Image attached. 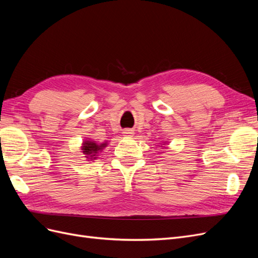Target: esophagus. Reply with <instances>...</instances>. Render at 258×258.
<instances>
[{
  "label": "esophagus",
  "instance_id": "esophagus-1",
  "mask_svg": "<svg viewBox=\"0 0 258 258\" xmlns=\"http://www.w3.org/2000/svg\"><path fill=\"white\" fill-rule=\"evenodd\" d=\"M132 134H134V132H132V130H129V129L123 131V135H126V136H131Z\"/></svg>",
  "mask_w": 258,
  "mask_h": 258
}]
</instances>
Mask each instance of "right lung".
Returning a JSON list of instances; mask_svg holds the SVG:
<instances>
[{"mask_svg":"<svg viewBox=\"0 0 258 258\" xmlns=\"http://www.w3.org/2000/svg\"><path fill=\"white\" fill-rule=\"evenodd\" d=\"M106 146V143H102V144H100V145H98L97 143H95V142H92V141H86V142H84V144H83V153L86 155L85 157L87 158V159H95L96 158V156L98 155V153L101 151V150H103V148Z\"/></svg>","mask_w":258,"mask_h":258,"instance_id":"add662e5","label":"right lung"}]
</instances>
